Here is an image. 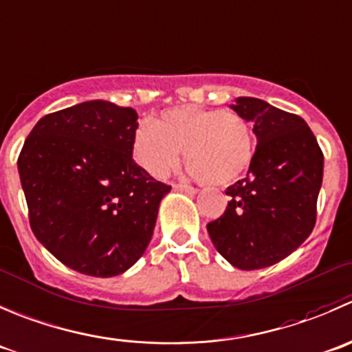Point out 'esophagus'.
Listing matches in <instances>:
<instances>
[{
	"instance_id": "obj_1",
	"label": "esophagus",
	"mask_w": 352,
	"mask_h": 352,
	"mask_svg": "<svg viewBox=\"0 0 352 352\" xmlns=\"http://www.w3.org/2000/svg\"><path fill=\"white\" fill-rule=\"evenodd\" d=\"M173 190L183 191V193H188V195H195L198 191L195 186H190V184H181V183L173 184Z\"/></svg>"
}]
</instances>
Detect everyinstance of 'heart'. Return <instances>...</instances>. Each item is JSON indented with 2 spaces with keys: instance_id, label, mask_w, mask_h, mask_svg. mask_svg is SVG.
Masks as SVG:
<instances>
[{
  "instance_id": "obj_1",
  "label": "heart",
  "mask_w": 352,
  "mask_h": 352,
  "mask_svg": "<svg viewBox=\"0 0 352 352\" xmlns=\"http://www.w3.org/2000/svg\"><path fill=\"white\" fill-rule=\"evenodd\" d=\"M183 151L191 176L221 186L238 179L252 164L255 137L239 114L191 106L164 111L133 137L135 161L154 177L168 176Z\"/></svg>"
}]
</instances>
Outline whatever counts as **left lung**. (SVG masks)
Instances as JSON below:
<instances>
[{
	"label": "left lung",
	"mask_w": 352,
	"mask_h": 352,
	"mask_svg": "<svg viewBox=\"0 0 352 352\" xmlns=\"http://www.w3.org/2000/svg\"><path fill=\"white\" fill-rule=\"evenodd\" d=\"M232 109L253 121L258 145L248 175L226 190L231 200L207 231L236 269H265L291 255L315 228L323 152L298 114L255 97H239Z\"/></svg>",
	"instance_id": "8db88e82"
}]
</instances>
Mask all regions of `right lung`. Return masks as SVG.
<instances>
[{
  "mask_svg": "<svg viewBox=\"0 0 352 352\" xmlns=\"http://www.w3.org/2000/svg\"><path fill=\"white\" fill-rule=\"evenodd\" d=\"M137 118L106 100L46 114L16 161L30 229L59 262L85 276L130 269L171 191L133 161Z\"/></svg>",
  "mask_w": 352,
  "mask_h": 352,
  "instance_id": "right-lung-1",
  "label": "right lung"
}]
</instances>
